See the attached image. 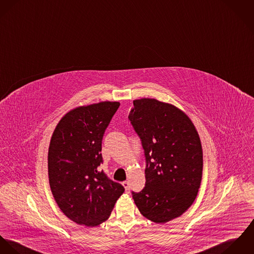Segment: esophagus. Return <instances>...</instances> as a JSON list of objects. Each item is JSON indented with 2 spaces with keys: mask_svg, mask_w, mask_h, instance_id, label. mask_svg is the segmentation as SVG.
<instances>
[{
  "mask_svg": "<svg viewBox=\"0 0 254 254\" xmlns=\"http://www.w3.org/2000/svg\"><path fill=\"white\" fill-rule=\"evenodd\" d=\"M122 184H123V186L125 187L126 191H128V190H129V183H128L127 181H124Z\"/></svg>",
  "mask_w": 254,
  "mask_h": 254,
  "instance_id": "obj_1",
  "label": "esophagus"
}]
</instances>
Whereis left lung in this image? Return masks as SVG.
Returning a JSON list of instances; mask_svg holds the SVG:
<instances>
[{
    "mask_svg": "<svg viewBox=\"0 0 254 254\" xmlns=\"http://www.w3.org/2000/svg\"><path fill=\"white\" fill-rule=\"evenodd\" d=\"M128 119L146 157L144 189L132 192L141 214L164 224L194 202L201 181L202 149L191 119L176 106L155 98L133 100Z\"/></svg>",
    "mask_w": 254,
    "mask_h": 254,
    "instance_id": "8db88e82",
    "label": "left lung"
}]
</instances>
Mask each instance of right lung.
Returning <instances> with one entry per match:
<instances>
[{"label":"right lung","mask_w":254,"mask_h":254,"mask_svg":"<svg viewBox=\"0 0 254 254\" xmlns=\"http://www.w3.org/2000/svg\"><path fill=\"white\" fill-rule=\"evenodd\" d=\"M120 102L101 101L65 114L52 135L48 169L57 205L72 221L94 227L106 221L125 192L98 170L104 131Z\"/></svg>","instance_id":"obj_1"}]
</instances>
